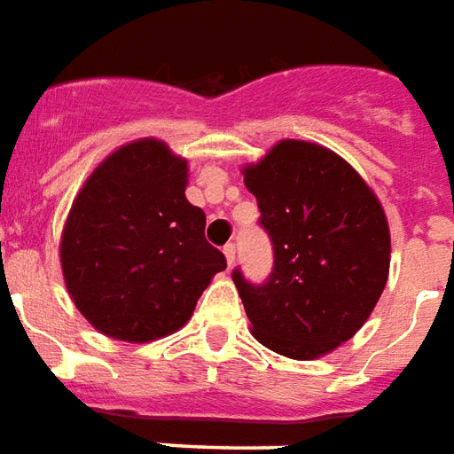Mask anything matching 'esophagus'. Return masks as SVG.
<instances>
[{"label":"esophagus","mask_w":454,"mask_h":454,"mask_svg":"<svg viewBox=\"0 0 454 454\" xmlns=\"http://www.w3.org/2000/svg\"><path fill=\"white\" fill-rule=\"evenodd\" d=\"M223 257H226V264L228 266H233L235 264V245L231 242V245H226L223 247Z\"/></svg>","instance_id":"34e87169"}]
</instances>
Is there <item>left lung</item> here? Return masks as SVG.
I'll return each instance as SVG.
<instances>
[{
	"label": "left lung",
	"mask_w": 454,
	"mask_h": 454,
	"mask_svg": "<svg viewBox=\"0 0 454 454\" xmlns=\"http://www.w3.org/2000/svg\"><path fill=\"white\" fill-rule=\"evenodd\" d=\"M242 176L273 242L264 286L233 271L252 335L283 357H324L364 326L388 283L383 204L340 154L307 140L276 143Z\"/></svg>",
	"instance_id": "8db88e82"
}]
</instances>
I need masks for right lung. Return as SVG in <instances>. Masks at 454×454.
Here are the masks:
<instances>
[{
    "label": "right lung",
    "instance_id": "obj_1",
    "mask_svg": "<svg viewBox=\"0 0 454 454\" xmlns=\"http://www.w3.org/2000/svg\"><path fill=\"white\" fill-rule=\"evenodd\" d=\"M185 188L188 159L140 137L102 159L78 190L59 257L68 295L99 333L126 342L176 333L226 269Z\"/></svg>",
    "mask_w": 454,
    "mask_h": 454
}]
</instances>
